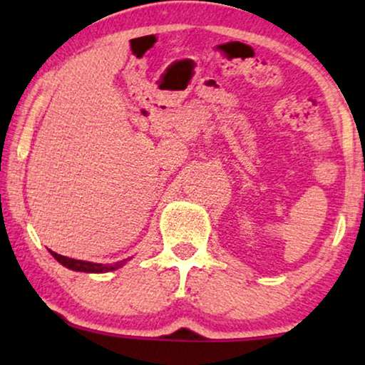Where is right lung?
I'll return each instance as SVG.
<instances>
[{
  "label": "right lung",
  "instance_id": "obj_1",
  "mask_svg": "<svg viewBox=\"0 0 365 365\" xmlns=\"http://www.w3.org/2000/svg\"><path fill=\"white\" fill-rule=\"evenodd\" d=\"M51 256L56 259V261L61 264V266L71 269V271H78V272H93V274H101V272H109V271H116V269L123 267L124 264L128 262V259H123V261L114 262V264H99V262H88V261H78V259H71L66 256H61V254L49 251Z\"/></svg>",
  "mask_w": 365,
  "mask_h": 365
}]
</instances>
